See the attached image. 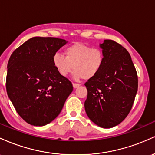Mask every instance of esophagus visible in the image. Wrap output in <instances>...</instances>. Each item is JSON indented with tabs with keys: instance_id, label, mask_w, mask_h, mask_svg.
Segmentation results:
<instances>
[{
	"instance_id": "esophagus-1",
	"label": "esophagus",
	"mask_w": 155,
	"mask_h": 155,
	"mask_svg": "<svg viewBox=\"0 0 155 155\" xmlns=\"http://www.w3.org/2000/svg\"><path fill=\"white\" fill-rule=\"evenodd\" d=\"M72 85H73V87H74V88H78V87L81 86V84H79V83H73Z\"/></svg>"
}]
</instances>
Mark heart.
Wrapping results in <instances>:
<instances>
[{"label":"heart","mask_w":155,"mask_h":155,"mask_svg":"<svg viewBox=\"0 0 155 155\" xmlns=\"http://www.w3.org/2000/svg\"><path fill=\"white\" fill-rule=\"evenodd\" d=\"M64 55L55 53L53 57V65L62 77H67L74 69V78L91 79L100 72L105 62L102 49L82 43L69 45L64 50Z\"/></svg>","instance_id":"b5f03b06"}]
</instances>
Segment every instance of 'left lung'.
Returning <instances> with one entry per match:
<instances>
[{
	"mask_svg": "<svg viewBox=\"0 0 155 155\" xmlns=\"http://www.w3.org/2000/svg\"><path fill=\"white\" fill-rule=\"evenodd\" d=\"M105 62L100 72L85 83L88 95L85 110L98 126L110 128L129 114L138 91L136 69L122 45L106 39L100 45Z\"/></svg>",
	"mask_w": 155,
	"mask_h": 155,
	"instance_id": "obj_1",
	"label": "left lung"
}]
</instances>
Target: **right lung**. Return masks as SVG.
<instances>
[{"instance_id":"add662e5","label":"right lung","mask_w":155,"mask_h":155,"mask_svg":"<svg viewBox=\"0 0 155 155\" xmlns=\"http://www.w3.org/2000/svg\"><path fill=\"white\" fill-rule=\"evenodd\" d=\"M65 39L36 36L12 53L7 65L6 87L15 110L24 121L44 126L55 119L72 93L71 81L62 77L53 57Z\"/></svg>"}]
</instances>
